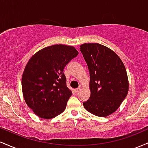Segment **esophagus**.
<instances>
[{
	"instance_id": "34e87169",
	"label": "esophagus",
	"mask_w": 148,
	"mask_h": 148,
	"mask_svg": "<svg viewBox=\"0 0 148 148\" xmlns=\"http://www.w3.org/2000/svg\"><path fill=\"white\" fill-rule=\"evenodd\" d=\"M79 90H80V87H79V88H77V89H74V92H75V93H77V92H79Z\"/></svg>"
}]
</instances>
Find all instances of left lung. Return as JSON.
<instances>
[{"label": "left lung", "instance_id": "1", "mask_svg": "<svg viewBox=\"0 0 148 148\" xmlns=\"http://www.w3.org/2000/svg\"><path fill=\"white\" fill-rule=\"evenodd\" d=\"M79 50L90 77L91 95L83 106L94 115H110L118 109L129 92L125 66L113 51L99 43H84Z\"/></svg>", "mask_w": 148, "mask_h": 148}]
</instances>
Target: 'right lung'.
<instances>
[{"label":"right lung","mask_w":148,"mask_h":148,"mask_svg":"<svg viewBox=\"0 0 148 148\" xmlns=\"http://www.w3.org/2000/svg\"><path fill=\"white\" fill-rule=\"evenodd\" d=\"M78 52L72 46L54 45L36 52L28 61L21 86L26 104L38 117L52 119L62 113L72 92L64 69Z\"/></svg>","instance_id":"right-lung-1"}]
</instances>
